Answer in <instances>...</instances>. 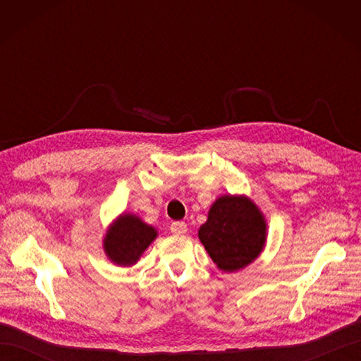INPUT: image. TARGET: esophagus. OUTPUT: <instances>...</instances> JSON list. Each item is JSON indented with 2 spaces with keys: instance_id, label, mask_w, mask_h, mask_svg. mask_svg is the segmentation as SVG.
Here are the masks:
<instances>
[{
  "instance_id": "1",
  "label": "esophagus",
  "mask_w": 361,
  "mask_h": 361,
  "mask_svg": "<svg viewBox=\"0 0 361 361\" xmlns=\"http://www.w3.org/2000/svg\"><path fill=\"white\" fill-rule=\"evenodd\" d=\"M171 231L175 235H183L188 231V225L185 224V221H173V224L171 225Z\"/></svg>"
}]
</instances>
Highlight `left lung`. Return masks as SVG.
Returning <instances> with one entry per match:
<instances>
[{
  "instance_id": "8db88e82",
  "label": "left lung",
  "mask_w": 361,
  "mask_h": 361,
  "mask_svg": "<svg viewBox=\"0 0 361 361\" xmlns=\"http://www.w3.org/2000/svg\"><path fill=\"white\" fill-rule=\"evenodd\" d=\"M267 220L247 195H220L211 204L198 239L221 271H239L260 256L267 242Z\"/></svg>"
}]
</instances>
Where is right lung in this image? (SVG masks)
Here are the masks:
<instances>
[{
	"label": "right lung",
	"mask_w": 361,
	"mask_h": 361,
	"mask_svg": "<svg viewBox=\"0 0 361 361\" xmlns=\"http://www.w3.org/2000/svg\"><path fill=\"white\" fill-rule=\"evenodd\" d=\"M158 237V231L136 214L122 212L106 228L104 252L114 265L132 267L141 259L144 251Z\"/></svg>",
	"instance_id": "add662e5"
}]
</instances>
